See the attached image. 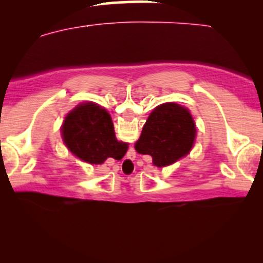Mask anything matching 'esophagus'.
<instances>
[{
    "mask_svg": "<svg viewBox=\"0 0 263 263\" xmlns=\"http://www.w3.org/2000/svg\"><path fill=\"white\" fill-rule=\"evenodd\" d=\"M125 162H126V164H127L128 168L132 165V159H131V157H127V158L125 159Z\"/></svg>",
    "mask_w": 263,
    "mask_h": 263,
    "instance_id": "1",
    "label": "esophagus"
}]
</instances>
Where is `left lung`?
Masks as SVG:
<instances>
[{"label":"left lung","instance_id":"obj_1","mask_svg":"<svg viewBox=\"0 0 263 263\" xmlns=\"http://www.w3.org/2000/svg\"><path fill=\"white\" fill-rule=\"evenodd\" d=\"M195 135V123L188 108L165 102L151 112L135 148L152 157L157 167H165L188 155Z\"/></svg>","mask_w":263,"mask_h":263}]
</instances>
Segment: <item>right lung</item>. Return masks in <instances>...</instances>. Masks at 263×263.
Here are the masks:
<instances>
[{
	"mask_svg": "<svg viewBox=\"0 0 263 263\" xmlns=\"http://www.w3.org/2000/svg\"><path fill=\"white\" fill-rule=\"evenodd\" d=\"M62 134L70 152L91 164H101L108 157L121 159L128 148L116 140L110 114L93 102L78 105L66 115Z\"/></svg>",
	"mask_w": 263,
	"mask_h": 263,
	"instance_id": "obj_1",
	"label": "right lung"
}]
</instances>
